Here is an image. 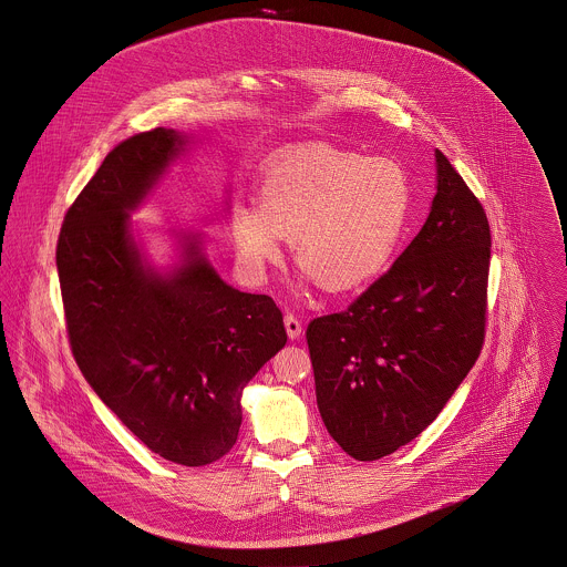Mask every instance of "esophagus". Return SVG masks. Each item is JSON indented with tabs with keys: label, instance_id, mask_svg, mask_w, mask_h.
<instances>
[{
	"label": "esophagus",
	"instance_id": "obj_1",
	"mask_svg": "<svg viewBox=\"0 0 567 567\" xmlns=\"http://www.w3.org/2000/svg\"><path fill=\"white\" fill-rule=\"evenodd\" d=\"M285 329L289 340H298L302 336V322L293 313H285Z\"/></svg>",
	"mask_w": 567,
	"mask_h": 567
}]
</instances>
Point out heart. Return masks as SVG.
<instances>
[{"instance_id": "1", "label": "heart", "mask_w": 567, "mask_h": 567, "mask_svg": "<svg viewBox=\"0 0 567 567\" xmlns=\"http://www.w3.org/2000/svg\"><path fill=\"white\" fill-rule=\"evenodd\" d=\"M412 199L410 173L396 159L313 144L262 173L256 210L234 206L229 229L249 269L274 265L278 238H287L300 274L322 291L346 293L388 269Z\"/></svg>"}]
</instances>
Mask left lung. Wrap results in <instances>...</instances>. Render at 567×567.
I'll return each mask as SVG.
<instances>
[{
    "mask_svg": "<svg viewBox=\"0 0 567 567\" xmlns=\"http://www.w3.org/2000/svg\"><path fill=\"white\" fill-rule=\"evenodd\" d=\"M436 164L432 213L414 240L346 311L307 329L322 421L354 460L425 432L484 346L491 227L441 151Z\"/></svg>",
    "mask_w": 567,
    "mask_h": 567,
    "instance_id": "8db88e82",
    "label": "left lung"
}]
</instances>
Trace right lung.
Segmentation results:
<instances>
[{"label":"right lung","mask_w":567,"mask_h":567,"mask_svg":"<svg viewBox=\"0 0 567 567\" xmlns=\"http://www.w3.org/2000/svg\"><path fill=\"white\" fill-rule=\"evenodd\" d=\"M182 144L177 131L157 126L110 151L63 219L56 269L87 383L151 452L204 466L234 447L243 388L287 331L276 302L231 289L197 240L168 278L142 267L128 210Z\"/></svg>","instance_id":"1"}]
</instances>
